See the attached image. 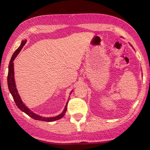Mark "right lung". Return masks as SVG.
Returning a JSON list of instances; mask_svg holds the SVG:
<instances>
[{
	"label": "right lung",
	"mask_w": 150,
	"mask_h": 150,
	"mask_svg": "<svg viewBox=\"0 0 150 150\" xmlns=\"http://www.w3.org/2000/svg\"><path fill=\"white\" fill-rule=\"evenodd\" d=\"M26 42H27L26 40H23V41L22 42L21 46L19 47V48L16 49L15 52L13 53V54L11 57V59L10 61L9 66H8V76H7L8 88V89H9V91L11 92V93L12 94L13 100H14L17 106L22 111H23L25 113H26L27 115L29 116L33 119H34L35 120H39V121H46V122H52V121H54L59 120L64 116L65 113L67 111V105L68 103L66 104L64 110L63 111V112L61 113V115L56 116L55 117H44L42 116H39L38 115H35V113L32 112L29 110V109L27 108L25 106V104L23 103V102L22 101L21 99L19 96V94L17 93V90L16 87V83H15V80H14V74H13L14 73V71H13V61L15 59L16 56L18 55V54H19V52L21 51L22 47H24Z\"/></svg>",
	"instance_id": "1"
}]
</instances>
